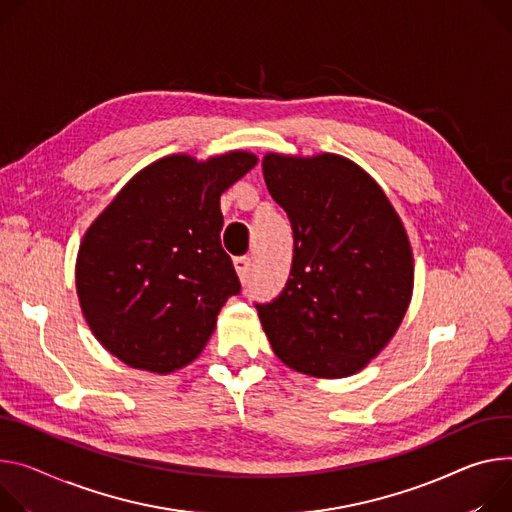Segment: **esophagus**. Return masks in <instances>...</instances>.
I'll return each instance as SVG.
<instances>
[{
	"label": "esophagus",
	"instance_id": "obj_1",
	"mask_svg": "<svg viewBox=\"0 0 512 512\" xmlns=\"http://www.w3.org/2000/svg\"><path fill=\"white\" fill-rule=\"evenodd\" d=\"M235 271L239 275V280L245 284L249 280V273H251V259L249 257H237L235 259Z\"/></svg>",
	"mask_w": 512,
	"mask_h": 512
}]
</instances>
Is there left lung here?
I'll list each match as a JSON object with an SVG mask.
<instances>
[{
	"label": "left lung",
	"mask_w": 512,
	"mask_h": 512,
	"mask_svg": "<svg viewBox=\"0 0 512 512\" xmlns=\"http://www.w3.org/2000/svg\"><path fill=\"white\" fill-rule=\"evenodd\" d=\"M263 177L294 230L284 292L257 304L273 353L312 378H347L392 341L412 300L406 228L378 181L343 155L267 153Z\"/></svg>",
	"instance_id": "8db88e82"
}]
</instances>
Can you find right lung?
Listing matches in <instances>:
<instances>
[{"label":"right lung","mask_w":512,"mask_h":512,"mask_svg":"<svg viewBox=\"0 0 512 512\" xmlns=\"http://www.w3.org/2000/svg\"><path fill=\"white\" fill-rule=\"evenodd\" d=\"M257 161L249 151L161 157L85 230L79 306L100 345L128 367L165 376L192 363L220 308L241 292L220 245V196Z\"/></svg>","instance_id":"add662e5"}]
</instances>
